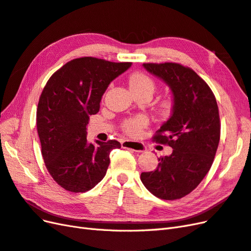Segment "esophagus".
Returning a JSON list of instances; mask_svg holds the SVG:
<instances>
[{
	"label": "esophagus",
	"instance_id": "esophagus-1",
	"mask_svg": "<svg viewBox=\"0 0 251 251\" xmlns=\"http://www.w3.org/2000/svg\"><path fill=\"white\" fill-rule=\"evenodd\" d=\"M121 147L124 149H130L134 151H146L147 147L144 146L141 142H136V141H130V140H125L121 142Z\"/></svg>",
	"mask_w": 251,
	"mask_h": 251
}]
</instances>
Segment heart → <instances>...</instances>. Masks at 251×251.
Listing matches in <instances>:
<instances>
[{"instance_id": "heart-1", "label": "heart", "mask_w": 251, "mask_h": 251, "mask_svg": "<svg viewBox=\"0 0 251 251\" xmlns=\"http://www.w3.org/2000/svg\"><path fill=\"white\" fill-rule=\"evenodd\" d=\"M128 85L132 90L133 93H149L153 95L156 85L154 80L151 79L147 74L141 72L133 73L130 77H128ZM174 102L170 98L163 100L159 103V109L163 114H169L173 109ZM149 125V119L147 116L138 115L135 117H131L126 119L123 124H121V130L124 131L125 134L133 138H137L141 135L143 128Z\"/></svg>"}]
</instances>
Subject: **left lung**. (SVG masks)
Instances as JSON below:
<instances>
[{
  "label": "left lung",
  "instance_id": "obj_1",
  "mask_svg": "<svg viewBox=\"0 0 251 251\" xmlns=\"http://www.w3.org/2000/svg\"><path fill=\"white\" fill-rule=\"evenodd\" d=\"M143 67L173 92L172 116L153 137L170 146L173 153L159 158L157 169L141 173L140 179L157 198L180 199L200 184L214 162L221 133L217 100L191 68L177 63H144Z\"/></svg>",
  "mask_w": 251,
  "mask_h": 251
}]
</instances>
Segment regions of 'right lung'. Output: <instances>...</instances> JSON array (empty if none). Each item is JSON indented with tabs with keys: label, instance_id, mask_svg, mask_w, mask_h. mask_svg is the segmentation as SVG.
Segmentation results:
<instances>
[{
	"label": "right lung",
	"instance_id": "1",
	"mask_svg": "<svg viewBox=\"0 0 251 251\" xmlns=\"http://www.w3.org/2000/svg\"><path fill=\"white\" fill-rule=\"evenodd\" d=\"M132 63L85 56L52 74L41 94L36 127L45 165L56 183L71 193H85L105 176L116 140L87 141V125L100 108L110 82Z\"/></svg>",
	"mask_w": 251,
	"mask_h": 251
}]
</instances>
